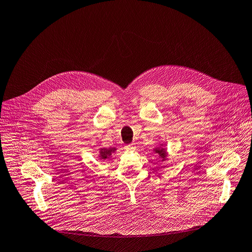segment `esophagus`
<instances>
[{"label": "esophagus", "mask_w": 252, "mask_h": 252, "mask_svg": "<svg viewBox=\"0 0 252 252\" xmlns=\"http://www.w3.org/2000/svg\"><path fill=\"white\" fill-rule=\"evenodd\" d=\"M125 149L126 150H134L135 146H134V144H128V145L125 146Z\"/></svg>", "instance_id": "34e87169"}]
</instances>
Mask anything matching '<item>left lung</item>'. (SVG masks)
I'll return each mask as SVG.
<instances>
[{"label": "left lung", "instance_id": "left-lung-1", "mask_svg": "<svg viewBox=\"0 0 252 252\" xmlns=\"http://www.w3.org/2000/svg\"><path fill=\"white\" fill-rule=\"evenodd\" d=\"M154 151H156V153H158V156H159L160 158H162L163 159L165 158L166 152H165V149H164V148H157V149H154Z\"/></svg>", "mask_w": 252, "mask_h": 252}]
</instances>
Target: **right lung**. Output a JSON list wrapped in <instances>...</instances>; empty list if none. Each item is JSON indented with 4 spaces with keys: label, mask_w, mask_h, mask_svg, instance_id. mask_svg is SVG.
<instances>
[{
    "label": "right lung",
    "mask_w": 252,
    "mask_h": 252,
    "mask_svg": "<svg viewBox=\"0 0 252 252\" xmlns=\"http://www.w3.org/2000/svg\"><path fill=\"white\" fill-rule=\"evenodd\" d=\"M115 150H116V148H109V149L103 148V149H101V151H100V158H101V159L109 158V157L112 156V153Z\"/></svg>",
    "instance_id": "obj_1"
}]
</instances>
